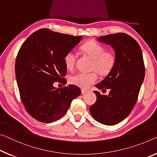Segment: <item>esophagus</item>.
Wrapping results in <instances>:
<instances>
[{
    "instance_id": "obj_1",
    "label": "esophagus",
    "mask_w": 157,
    "mask_h": 157,
    "mask_svg": "<svg viewBox=\"0 0 157 157\" xmlns=\"http://www.w3.org/2000/svg\"><path fill=\"white\" fill-rule=\"evenodd\" d=\"M87 91H88V90H86V89H81V93H82V94H84V93H86Z\"/></svg>"
}]
</instances>
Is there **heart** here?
Listing matches in <instances>:
<instances>
[{"instance_id": "obj_1", "label": "heart", "mask_w": 157, "mask_h": 157, "mask_svg": "<svg viewBox=\"0 0 157 157\" xmlns=\"http://www.w3.org/2000/svg\"><path fill=\"white\" fill-rule=\"evenodd\" d=\"M81 50L93 59L91 69L97 71L100 75H107L112 69L115 62L114 57L109 52H105V48L102 45L90 40L82 45ZM75 60L76 55L73 51L67 52L65 55L64 62L68 70H72L74 69ZM97 80L98 75L95 72H78L69 78V82L72 85L83 88H88Z\"/></svg>"}]
</instances>
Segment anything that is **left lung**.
Listing matches in <instances>:
<instances>
[{
  "label": "left lung",
  "mask_w": 157,
  "mask_h": 157,
  "mask_svg": "<svg viewBox=\"0 0 157 157\" xmlns=\"http://www.w3.org/2000/svg\"><path fill=\"white\" fill-rule=\"evenodd\" d=\"M98 41L114 49L115 62L105 78L95 87L108 95L94 91L97 101L90 107L93 119L100 124L112 126L122 121L136 105L144 78V65L141 48L136 40L124 33L100 36Z\"/></svg>",
  "instance_id": "8db88e82"
}]
</instances>
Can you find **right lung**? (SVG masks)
I'll use <instances>...</instances> for the list:
<instances>
[{
	"label": "right lung",
	"mask_w": 157,
	"mask_h": 157,
	"mask_svg": "<svg viewBox=\"0 0 157 157\" xmlns=\"http://www.w3.org/2000/svg\"><path fill=\"white\" fill-rule=\"evenodd\" d=\"M82 38L41 29L21 45L14 67L16 80L23 105L35 119L44 123L59 119L81 95L76 86L58 88L53 84L67 83L62 78L67 74L64 56Z\"/></svg>",
	"instance_id": "right-lung-1"
}]
</instances>
